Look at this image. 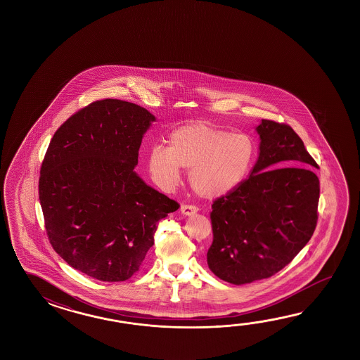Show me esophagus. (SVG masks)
<instances>
[{
  "mask_svg": "<svg viewBox=\"0 0 360 360\" xmlns=\"http://www.w3.org/2000/svg\"><path fill=\"white\" fill-rule=\"evenodd\" d=\"M181 214L191 216V214H197L198 212V207L191 206V205H181Z\"/></svg>",
  "mask_w": 360,
  "mask_h": 360,
  "instance_id": "esophagus-1",
  "label": "esophagus"
}]
</instances>
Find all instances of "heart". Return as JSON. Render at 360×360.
<instances>
[{"instance_id":"b5f03b06","label":"heart","mask_w":360,"mask_h":360,"mask_svg":"<svg viewBox=\"0 0 360 360\" xmlns=\"http://www.w3.org/2000/svg\"><path fill=\"white\" fill-rule=\"evenodd\" d=\"M169 146H152L148 169L162 189L180 181L189 169V183L202 198H219L236 189L252 166L255 143L243 132H230L210 123H191L174 131Z\"/></svg>"}]
</instances>
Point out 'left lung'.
<instances>
[{"label":"left lung","instance_id":"left-lung-1","mask_svg":"<svg viewBox=\"0 0 360 360\" xmlns=\"http://www.w3.org/2000/svg\"><path fill=\"white\" fill-rule=\"evenodd\" d=\"M256 131L260 154L251 175L214 200L210 214L214 240L208 268L237 285L274 276L288 265L318 221L321 188L310 169L318 165L304 141L291 126L270 120H262Z\"/></svg>","mask_w":360,"mask_h":360}]
</instances>
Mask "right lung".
Wrapping results in <instances>:
<instances>
[{
	"mask_svg": "<svg viewBox=\"0 0 360 360\" xmlns=\"http://www.w3.org/2000/svg\"><path fill=\"white\" fill-rule=\"evenodd\" d=\"M155 117L118 99L96 100L56 130L39 174V203L55 252L103 282L138 273L157 222L180 205L134 171Z\"/></svg>",
	"mask_w": 360,
	"mask_h": 360,
	"instance_id": "obj_1",
	"label": "right lung"
}]
</instances>
